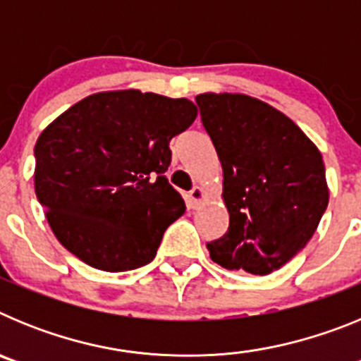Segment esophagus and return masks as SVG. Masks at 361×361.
Returning <instances> with one entry per match:
<instances>
[{"label":"esophagus","instance_id":"esophagus-1","mask_svg":"<svg viewBox=\"0 0 361 361\" xmlns=\"http://www.w3.org/2000/svg\"><path fill=\"white\" fill-rule=\"evenodd\" d=\"M204 200H206V191H204V188H200V186H195L186 195L188 208H191V209L199 208V206L204 202Z\"/></svg>","mask_w":361,"mask_h":361}]
</instances>
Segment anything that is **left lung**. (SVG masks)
<instances>
[{
    "instance_id": "1",
    "label": "left lung",
    "mask_w": 361,
    "mask_h": 361,
    "mask_svg": "<svg viewBox=\"0 0 361 361\" xmlns=\"http://www.w3.org/2000/svg\"><path fill=\"white\" fill-rule=\"evenodd\" d=\"M204 128L222 164L224 237L213 262L269 275L305 247L329 204L320 149L286 114L245 94H199Z\"/></svg>"
}]
</instances>
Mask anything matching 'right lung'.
<instances>
[{
  "instance_id": "add662e5",
  "label": "right lung",
  "mask_w": 361,
  "mask_h": 361,
  "mask_svg": "<svg viewBox=\"0 0 361 361\" xmlns=\"http://www.w3.org/2000/svg\"><path fill=\"white\" fill-rule=\"evenodd\" d=\"M195 119L190 99L141 90L92 94L54 119L34 148V188L57 240L101 271L152 262L186 212L164 171Z\"/></svg>"
}]
</instances>
